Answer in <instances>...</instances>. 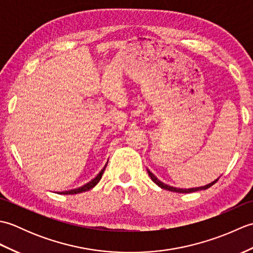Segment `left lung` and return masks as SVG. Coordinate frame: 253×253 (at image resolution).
Instances as JSON below:
<instances>
[{"label": "left lung", "instance_id": "8db88e82", "mask_svg": "<svg viewBox=\"0 0 253 253\" xmlns=\"http://www.w3.org/2000/svg\"><path fill=\"white\" fill-rule=\"evenodd\" d=\"M148 174L149 176L151 177L152 181L154 182V184H157L159 187L162 188V189H166V190H169V191H173V192H179V193H190V192H195V191H199V190H206L208 189V188L211 187L212 185H214V182H216L217 179L215 181L211 182V184H209L207 186H203V187H198V188H190V189H180V188H175V187H171V186H169L164 184L163 181H161L160 179H158V177L155 176L152 171H150L148 169Z\"/></svg>", "mask_w": 253, "mask_h": 253}]
</instances>
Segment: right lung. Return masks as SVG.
I'll return each mask as SVG.
<instances>
[{
	"label": "right lung",
	"instance_id": "obj_1",
	"mask_svg": "<svg viewBox=\"0 0 253 253\" xmlns=\"http://www.w3.org/2000/svg\"><path fill=\"white\" fill-rule=\"evenodd\" d=\"M105 168H106V165H105ZM105 168L102 169L100 173L96 175V177L95 178H93L92 180L91 181H89L88 184H85L84 186H83V187H79V188H76V189H73V190H69V191H64V192H61V193H63V195H76V193H80V192H84V191H88V190H90V189H92V188L98 184V182L100 181V179H101V177H102V175H103V173H104V169H105Z\"/></svg>",
	"mask_w": 253,
	"mask_h": 253
}]
</instances>
